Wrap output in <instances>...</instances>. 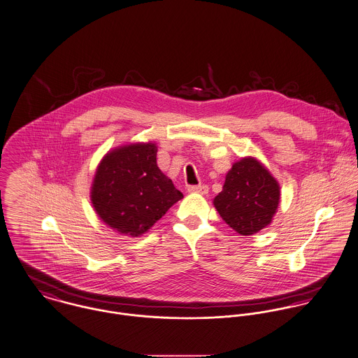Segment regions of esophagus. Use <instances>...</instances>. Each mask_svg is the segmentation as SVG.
Returning a JSON list of instances; mask_svg holds the SVG:
<instances>
[{
    "label": "esophagus",
    "instance_id": "34e87169",
    "mask_svg": "<svg viewBox=\"0 0 358 358\" xmlns=\"http://www.w3.org/2000/svg\"><path fill=\"white\" fill-rule=\"evenodd\" d=\"M188 192L206 195L208 192V187L207 185H191V187H188Z\"/></svg>",
    "mask_w": 358,
    "mask_h": 358
}]
</instances>
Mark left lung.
Here are the masks:
<instances>
[{
	"instance_id": "obj_1",
	"label": "left lung",
	"mask_w": 358,
	"mask_h": 358,
	"mask_svg": "<svg viewBox=\"0 0 358 358\" xmlns=\"http://www.w3.org/2000/svg\"><path fill=\"white\" fill-rule=\"evenodd\" d=\"M280 185L269 170L255 158L234 163L222 191L213 203L222 220L241 236L266 228L276 214Z\"/></svg>"
}]
</instances>
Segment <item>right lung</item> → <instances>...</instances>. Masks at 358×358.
<instances>
[{
  "label": "right lung",
  "mask_w": 358,
  "mask_h": 358,
  "mask_svg": "<svg viewBox=\"0 0 358 358\" xmlns=\"http://www.w3.org/2000/svg\"><path fill=\"white\" fill-rule=\"evenodd\" d=\"M154 143L122 145L97 166L90 199L100 220L126 236H141L184 198L157 164Z\"/></svg>",
  "instance_id": "add662e5"
}]
</instances>
